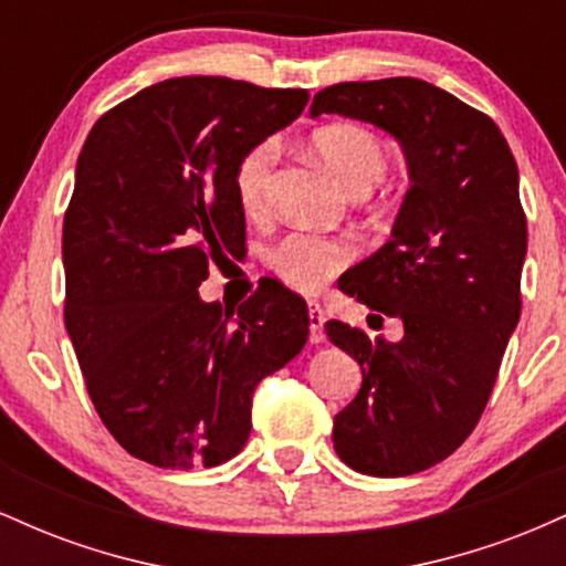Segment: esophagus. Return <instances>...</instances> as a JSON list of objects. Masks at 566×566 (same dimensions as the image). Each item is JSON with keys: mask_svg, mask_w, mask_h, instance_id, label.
<instances>
[{"mask_svg": "<svg viewBox=\"0 0 566 566\" xmlns=\"http://www.w3.org/2000/svg\"><path fill=\"white\" fill-rule=\"evenodd\" d=\"M308 340L311 343L324 340V314H322V305L314 301L308 303Z\"/></svg>", "mask_w": 566, "mask_h": 566, "instance_id": "1", "label": "esophagus"}]
</instances>
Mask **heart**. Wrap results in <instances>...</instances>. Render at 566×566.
<instances>
[{
  "mask_svg": "<svg viewBox=\"0 0 566 566\" xmlns=\"http://www.w3.org/2000/svg\"><path fill=\"white\" fill-rule=\"evenodd\" d=\"M314 148L329 172L348 188L350 193H367L386 178L388 148L373 129L350 122H337L316 129ZM279 157L274 138H265L247 148L233 170V191L239 207L247 216L263 210L269 197L271 175ZM354 258V242L346 237H316V233L292 231L269 250V265L290 287L303 292H316L327 279Z\"/></svg>",
  "mask_w": 566,
  "mask_h": 566,
  "instance_id": "obj_1",
  "label": "heart"
}]
</instances>
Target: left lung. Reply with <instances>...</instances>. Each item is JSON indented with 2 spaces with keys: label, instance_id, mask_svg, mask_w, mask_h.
<instances>
[{
  "label": "left lung",
  "instance_id": "1",
  "mask_svg": "<svg viewBox=\"0 0 566 566\" xmlns=\"http://www.w3.org/2000/svg\"><path fill=\"white\" fill-rule=\"evenodd\" d=\"M319 114L386 129L407 157L391 239L337 282L396 316L405 337L369 340L335 319L327 337L361 367L359 394L335 415L337 458L369 476H409L469 439L518 324L527 218L516 159L490 116L412 76L324 87L311 103Z\"/></svg>",
  "mask_w": 566,
  "mask_h": 566
}]
</instances>
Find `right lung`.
<instances>
[{"mask_svg":"<svg viewBox=\"0 0 566 566\" xmlns=\"http://www.w3.org/2000/svg\"><path fill=\"white\" fill-rule=\"evenodd\" d=\"M305 103V90L175 76L84 140L63 218V319L103 426L133 458L172 471L231 460L255 386L308 340V308L279 284L237 311L199 297L210 261L244 242L239 159Z\"/></svg>","mask_w":566,"mask_h":566,"instance_id":"right-lung-1","label":"right lung"}]
</instances>
